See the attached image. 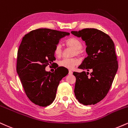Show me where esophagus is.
<instances>
[{"label": "esophagus", "mask_w": 128, "mask_h": 128, "mask_svg": "<svg viewBox=\"0 0 128 128\" xmlns=\"http://www.w3.org/2000/svg\"><path fill=\"white\" fill-rule=\"evenodd\" d=\"M69 74H70V75L72 74V71L71 70H69Z\"/></svg>", "instance_id": "obj_1"}]
</instances>
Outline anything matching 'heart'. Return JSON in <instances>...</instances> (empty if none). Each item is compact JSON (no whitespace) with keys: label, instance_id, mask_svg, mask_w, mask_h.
Wrapping results in <instances>:
<instances>
[{"label":"heart","instance_id":"b5f03b06","mask_svg":"<svg viewBox=\"0 0 128 128\" xmlns=\"http://www.w3.org/2000/svg\"><path fill=\"white\" fill-rule=\"evenodd\" d=\"M65 44L68 47L72 48L74 50L73 52V55L80 56L82 54V44L78 39L75 38H70L68 39L65 41ZM54 55L58 58H59L62 54V48L60 44H57L54 49ZM79 64V60L76 58H64L58 62V65L60 66L65 68L69 70L72 69Z\"/></svg>","mask_w":128,"mask_h":128}]
</instances>
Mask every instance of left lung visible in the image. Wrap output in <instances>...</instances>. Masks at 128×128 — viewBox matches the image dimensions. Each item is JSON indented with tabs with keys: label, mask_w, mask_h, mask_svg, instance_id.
<instances>
[{
	"label": "left lung",
	"mask_w": 128,
	"mask_h": 128,
	"mask_svg": "<svg viewBox=\"0 0 128 128\" xmlns=\"http://www.w3.org/2000/svg\"><path fill=\"white\" fill-rule=\"evenodd\" d=\"M71 34L82 37L87 46L88 56L78 68L92 70L88 77V72H74L76 78L75 96L83 105H94L107 94L118 70L114 44L109 35L96 28H84Z\"/></svg>",
	"instance_id": "1"
}]
</instances>
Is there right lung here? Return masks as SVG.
<instances>
[{"label": "right lung", "instance_id": "1", "mask_svg": "<svg viewBox=\"0 0 128 128\" xmlns=\"http://www.w3.org/2000/svg\"><path fill=\"white\" fill-rule=\"evenodd\" d=\"M70 33L38 28L25 34L17 52L16 72L28 98L34 104L46 106L55 100L60 81L68 74L58 67L54 72L46 67L56 58L55 46Z\"/></svg>", "mask_w": 128, "mask_h": 128}]
</instances>
